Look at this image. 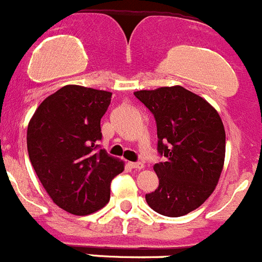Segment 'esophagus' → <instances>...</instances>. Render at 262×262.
I'll list each match as a JSON object with an SVG mask.
<instances>
[{"mask_svg": "<svg viewBox=\"0 0 262 262\" xmlns=\"http://www.w3.org/2000/svg\"><path fill=\"white\" fill-rule=\"evenodd\" d=\"M128 165L129 168H132V169H143V167H145L142 163H133V161H129Z\"/></svg>", "mask_w": 262, "mask_h": 262, "instance_id": "obj_1", "label": "esophagus"}]
</instances>
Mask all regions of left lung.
<instances>
[{"mask_svg":"<svg viewBox=\"0 0 262 262\" xmlns=\"http://www.w3.org/2000/svg\"><path fill=\"white\" fill-rule=\"evenodd\" d=\"M134 95L152 112L158 151L167 158L154 165L159 187L146 194V202L163 216H185L219 183L226 146L221 117L205 99L180 85Z\"/></svg>","mask_w":262,"mask_h":262,"instance_id":"obj_1","label":"left lung"}]
</instances>
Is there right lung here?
Here are the masks:
<instances>
[{
	"mask_svg": "<svg viewBox=\"0 0 262 262\" xmlns=\"http://www.w3.org/2000/svg\"><path fill=\"white\" fill-rule=\"evenodd\" d=\"M112 93L66 85L37 107L27 130L29 160L43 189L66 212L86 216L110 200L124 163L98 150Z\"/></svg>",
	"mask_w": 262,
	"mask_h": 262,
	"instance_id": "obj_1",
	"label": "right lung"
}]
</instances>
